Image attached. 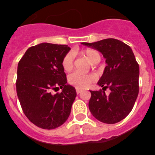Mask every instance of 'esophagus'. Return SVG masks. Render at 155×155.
Masks as SVG:
<instances>
[{
    "instance_id": "34e87169",
    "label": "esophagus",
    "mask_w": 155,
    "mask_h": 155,
    "mask_svg": "<svg viewBox=\"0 0 155 155\" xmlns=\"http://www.w3.org/2000/svg\"><path fill=\"white\" fill-rule=\"evenodd\" d=\"M81 92H82V90H79V89H76V93H77V94H79V93H80Z\"/></svg>"
}]
</instances>
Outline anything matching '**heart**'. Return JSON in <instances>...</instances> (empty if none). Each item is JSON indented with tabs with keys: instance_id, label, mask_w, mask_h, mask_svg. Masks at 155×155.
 <instances>
[{
	"instance_id": "1",
	"label": "heart",
	"mask_w": 155,
	"mask_h": 155,
	"mask_svg": "<svg viewBox=\"0 0 155 155\" xmlns=\"http://www.w3.org/2000/svg\"><path fill=\"white\" fill-rule=\"evenodd\" d=\"M81 54L87 58L91 64H97L100 62L101 55L100 51L94 48H86L81 51ZM75 56L72 51H69L64 55L62 60V65L65 72H69L73 68ZM95 81V76L92 73L82 74L79 72H73L68 77V83L76 89L83 90L89 87Z\"/></svg>"
}]
</instances>
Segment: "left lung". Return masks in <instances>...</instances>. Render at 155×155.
<instances>
[{"instance_id": "1", "label": "left lung", "mask_w": 155, "mask_h": 155, "mask_svg": "<svg viewBox=\"0 0 155 155\" xmlns=\"http://www.w3.org/2000/svg\"><path fill=\"white\" fill-rule=\"evenodd\" d=\"M82 44L100 51L107 63L98 82L103 90L90 91V112L105 124L120 122L132 110L139 93V65L133 51L129 45L115 38ZM107 87L111 90L109 95L105 93Z\"/></svg>"}]
</instances>
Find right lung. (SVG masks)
<instances>
[{
    "label": "right lung",
    "instance_id": "1",
    "mask_svg": "<svg viewBox=\"0 0 155 155\" xmlns=\"http://www.w3.org/2000/svg\"><path fill=\"white\" fill-rule=\"evenodd\" d=\"M66 45L41 43L30 47L18 65L16 90L22 110L38 127L51 130L66 121L76 97L67 84L62 60ZM62 88L61 93H51Z\"/></svg>",
    "mask_w": 155,
    "mask_h": 155
}]
</instances>
